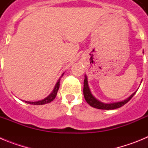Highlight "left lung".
Wrapping results in <instances>:
<instances>
[{
    "label": "left lung",
    "instance_id": "left-lung-1",
    "mask_svg": "<svg viewBox=\"0 0 148 148\" xmlns=\"http://www.w3.org/2000/svg\"><path fill=\"white\" fill-rule=\"evenodd\" d=\"M84 99H85L86 101L90 104L91 107L95 108H97V109H101V110H114L116 108H119L122 106L125 105V104L129 101L130 99H132L133 95H135L136 92H133L131 95H130L127 99H125V100L121 101H117V102H113V103H104L101 102V101H99V99H97L92 94L91 91H90V89L88 85V81H87V75H84Z\"/></svg>",
    "mask_w": 148,
    "mask_h": 148
}]
</instances>
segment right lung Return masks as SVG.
<instances>
[{"instance_id":"obj_1","label":"right lung","mask_w":148,"mask_h":148,"mask_svg":"<svg viewBox=\"0 0 148 148\" xmlns=\"http://www.w3.org/2000/svg\"><path fill=\"white\" fill-rule=\"evenodd\" d=\"M63 75H64V73H63L62 75H61V76L60 77L59 79H58V81L57 82V83H56V86H55L53 90L52 91V92H51V93L48 95L47 97L44 98V99H42V100L36 101H25L26 103H27V104H34V105H42V104H48V103H50L51 101H53L55 99V98H56V95H57V92H58V89H59L60 80H61V77L63 76Z\"/></svg>"}]
</instances>
